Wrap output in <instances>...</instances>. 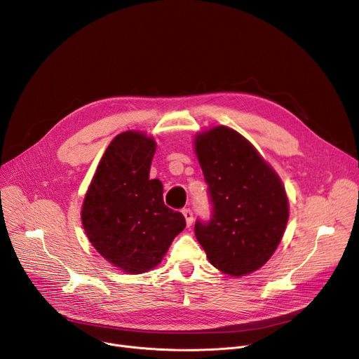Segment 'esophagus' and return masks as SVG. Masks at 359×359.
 <instances>
[{
  "label": "esophagus",
  "mask_w": 359,
  "mask_h": 359,
  "mask_svg": "<svg viewBox=\"0 0 359 359\" xmlns=\"http://www.w3.org/2000/svg\"><path fill=\"white\" fill-rule=\"evenodd\" d=\"M182 213H183V217H184V219H186V225H187V226L192 225V222H194V212L190 210L189 208H186V209L182 210Z\"/></svg>",
  "instance_id": "esophagus-1"
}]
</instances>
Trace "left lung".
<instances>
[{"instance_id": "obj_1", "label": "left lung", "mask_w": 359, "mask_h": 359, "mask_svg": "<svg viewBox=\"0 0 359 359\" xmlns=\"http://www.w3.org/2000/svg\"><path fill=\"white\" fill-rule=\"evenodd\" d=\"M195 151L212 202L209 221L195 235L213 267L232 277L262 267L289 221L285 189L251 142L219 126L196 135Z\"/></svg>"}]
</instances>
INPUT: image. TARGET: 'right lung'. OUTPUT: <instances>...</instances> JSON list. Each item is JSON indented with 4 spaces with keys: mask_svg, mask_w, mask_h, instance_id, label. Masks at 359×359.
Returning <instances> with one entry per match:
<instances>
[{
    "mask_svg": "<svg viewBox=\"0 0 359 359\" xmlns=\"http://www.w3.org/2000/svg\"><path fill=\"white\" fill-rule=\"evenodd\" d=\"M156 141L142 133L118 134L105 150L82 205V225L107 261L126 273L154 269L186 226L163 202V184L150 179Z\"/></svg>",
    "mask_w": 359,
    "mask_h": 359,
    "instance_id": "obj_1",
    "label": "right lung"
}]
</instances>
